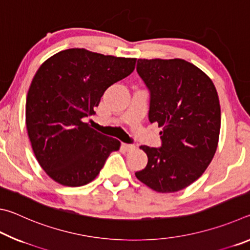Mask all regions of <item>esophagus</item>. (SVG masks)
Returning a JSON list of instances; mask_svg holds the SVG:
<instances>
[{"label": "esophagus", "mask_w": 250, "mask_h": 250, "mask_svg": "<svg viewBox=\"0 0 250 250\" xmlns=\"http://www.w3.org/2000/svg\"><path fill=\"white\" fill-rule=\"evenodd\" d=\"M122 149L126 152L133 151L135 149V146L133 145H128V143H122Z\"/></svg>", "instance_id": "34e87169"}]
</instances>
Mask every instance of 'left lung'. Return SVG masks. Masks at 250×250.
Segmentation results:
<instances>
[{"instance_id": "left-lung-1", "label": "left lung", "mask_w": 250, "mask_h": 250, "mask_svg": "<svg viewBox=\"0 0 250 250\" xmlns=\"http://www.w3.org/2000/svg\"><path fill=\"white\" fill-rule=\"evenodd\" d=\"M150 91L149 120L158 124L161 147L141 146L147 164L135 176L159 193L181 191L209 166L217 149L221 105L211 79L184 59H138Z\"/></svg>"}]
</instances>
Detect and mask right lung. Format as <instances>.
<instances>
[{
  "instance_id": "obj_1",
  "label": "right lung",
  "mask_w": 250,
  "mask_h": 250,
  "mask_svg": "<svg viewBox=\"0 0 250 250\" xmlns=\"http://www.w3.org/2000/svg\"><path fill=\"white\" fill-rule=\"evenodd\" d=\"M137 58L70 48L41 65L26 98V128L40 166L57 183L76 188L96 179L120 141L83 118L95 115L104 92L134 70Z\"/></svg>"
}]
</instances>
